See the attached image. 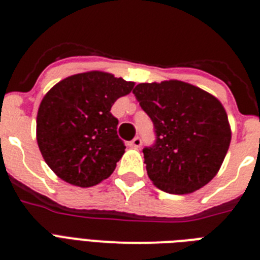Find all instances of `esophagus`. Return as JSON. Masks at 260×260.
<instances>
[{
    "label": "esophagus",
    "mask_w": 260,
    "mask_h": 260,
    "mask_svg": "<svg viewBox=\"0 0 260 260\" xmlns=\"http://www.w3.org/2000/svg\"><path fill=\"white\" fill-rule=\"evenodd\" d=\"M130 146L134 147V148H139L142 146V139L139 137H135L132 142H130Z\"/></svg>",
    "instance_id": "1"
}]
</instances>
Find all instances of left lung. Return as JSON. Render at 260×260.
<instances>
[{"mask_svg": "<svg viewBox=\"0 0 260 260\" xmlns=\"http://www.w3.org/2000/svg\"><path fill=\"white\" fill-rule=\"evenodd\" d=\"M155 127L143 150L147 174L169 194H190L217 174L232 139L221 103L181 80L141 83L133 91Z\"/></svg>", "mask_w": 260, "mask_h": 260, "instance_id": "left-lung-1", "label": "left lung"}]
</instances>
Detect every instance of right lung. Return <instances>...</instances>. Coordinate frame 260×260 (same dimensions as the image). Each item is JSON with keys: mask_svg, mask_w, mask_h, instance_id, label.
<instances>
[{"mask_svg": "<svg viewBox=\"0 0 260 260\" xmlns=\"http://www.w3.org/2000/svg\"><path fill=\"white\" fill-rule=\"evenodd\" d=\"M134 82L88 71L58 82L40 103L36 139L48 167L61 180L91 187L107 180L125 153L110 108Z\"/></svg>", "mask_w": 260, "mask_h": 260, "instance_id": "1", "label": "right lung"}]
</instances>
